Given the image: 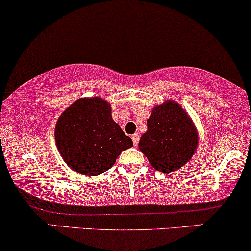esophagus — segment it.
Wrapping results in <instances>:
<instances>
[{"instance_id":"1","label":"esophagus","mask_w":251,"mask_h":251,"mask_svg":"<svg viewBox=\"0 0 251 251\" xmlns=\"http://www.w3.org/2000/svg\"><path fill=\"white\" fill-rule=\"evenodd\" d=\"M132 143H134V145L136 147V145L138 144V141H140V135L138 134H134L132 135Z\"/></svg>"}]
</instances>
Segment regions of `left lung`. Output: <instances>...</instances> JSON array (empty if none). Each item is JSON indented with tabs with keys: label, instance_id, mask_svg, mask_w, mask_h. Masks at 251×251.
<instances>
[{
	"label": "left lung",
	"instance_id": "obj_1",
	"mask_svg": "<svg viewBox=\"0 0 251 251\" xmlns=\"http://www.w3.org/2000/svg\"><path fill=\"white\" fill-rule=\"evenodd\" d=\"M147 122L148 130L138 148L154 169L171 173L192 158L198 147V132L177 102L170 100L156 106Z\"/></svg>",
	"mask_w": 251,
	"mask_h": 251
}]
</instances>
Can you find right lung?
<instances>
[{"instance_id":"obj_1","label":"right lung","mask_w":251,"mask_h":251,"mask_svg":"<svg viewBox=\"0 0 251 251\" xmlns=\"http://www.w3.org/2000/svg\"><path fill=\"white\" fill-rule=\"evenodd\" d=\"M59 152L73 171L98 176L115 164L132 141L111 117V107L101 98H82L64 110L54 130Z\"/></svg>"}]
</instances>
